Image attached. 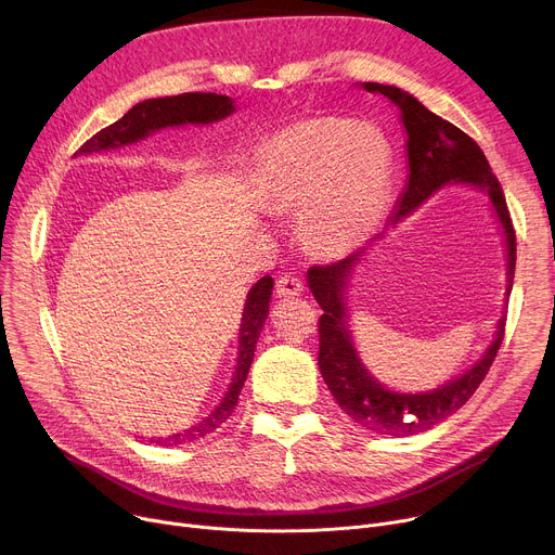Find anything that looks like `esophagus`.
<instances>
[{"label":"esophagus","instance_id":"1","mask_svg":"<svg viewBox=\"0 0 555 555\" xmlns=\"http://www.w3.org/2000/svg\"><path fill=\"white\" fill-rule=\"evenodd\" d=\"M304 292V285L299 279L294 276H281L276 281V297H283V299H289V297H299V294Z\"/></svg>","mask_w":555,"mask_h":555}]
</instances>
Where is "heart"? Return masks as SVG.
I'll list each match as a JSON object with an SVG mask.
<instances>
[{"instance_id": "heart-1", "label": "heart", "mask_w": 555, "mask_h": 555, "mask_svg": "<svg viewBox=\"0 0 555 555\" xmlns=\"http://www.w3.org/2000/svg\"><path fill=\"white\" fill-rule=\"evenodd\" d=\"M392 146L373 125L310 118L279 131L256 167L270 211L299 214L304 245L341 258L379 228L390 201Z\"/></svg>"}]
</instances>
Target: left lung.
Instances as JSON below:
<instances>
[{"label": "left lung", "instance_id": "8db88e82", "mask_svg": "<svg viewBox=\"0 0 555 555\" xmlns=\"http://www.w3.org/2000/svg\"><path fill=\"white\" fill-rule=\"evenodd\" d=\"M367 93H382L399 108V120L405 133V160H409V176H405L403 192L397 198L395 211L388 220V230L397 228L401 220L417 211L433 194L453 184L473 188L489 198V207L498 220L504 238L506 256V289L504 304L513 287L515 274V232L508 218L506 201L498 178L491 173L489 160L477 142L460 131L455 125L441 120L428 111L415 95L390 85L361 82ZM386 232L377 234L373 247ZM367 247L350 254L339 263L308 270V287L321 306L319 319V367L321 377L327 384L332 397L365 430L377 435L409 437L420 435L451 417L470 399L487 377L489 367L500 350L504 337L506 317H500L493 341L487 346L468 371L444 382L433 390L401 392L384 386L375 375L367 373L361 361L350 327L348 310V287L354 268L361 263Z\"/></svg>", "mask_w": 555, "mask_h": 555}]
</instances>
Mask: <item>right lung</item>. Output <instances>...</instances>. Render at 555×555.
Returning a JSON list of instances; mask_svg holds the SVG:
<instances>
[{"mask_svg": "<svg viewBox=\"0 0 555 555\" xmlns=\"http://www.w3.org/2000/svg\"><path fill=\"white\" fill-rule=\"evenodd\" d=\"M234 111H236L234 98L218 95V93H201V91L142 100L135 106H131L118 122L102 129L91 140H87L76 156H91V154H100V152L122 150V146L146 140L163 129L188 127V125H214V122H220L228 116H232ZM272 287H274V279L263 276V279H258L247 292L243 314H241V327H238L236 367H234V377L230 382L225 397L220 399V403L203 422L194 424L192 428L169 435V437L152 439L158 447H180V444H190V441H198L205 435L214 433L234 413V405L238 401L241 388L247 379L249 365L254 361L256 341H258V337H261L263 323L270 312Z\"/></svg>", "mask_w": 555, "mask_h": 555, "instance_id": "1", "label": "right lung"}]
</instances>
